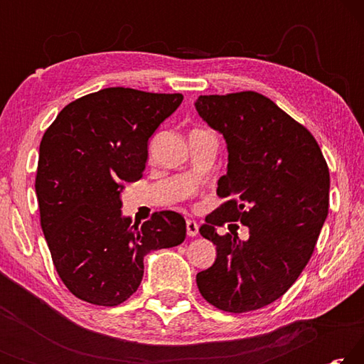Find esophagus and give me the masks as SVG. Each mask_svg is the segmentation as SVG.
I'll return each instance as SVG.
<instances>
[{"label":"esophagus","mask_w":364,"mask_h":364,"mask_svg":"<svg viewBox=\"0 0 364 364\" xmlns=\"http://www.w3.org/2000/svg\"><path fill=\"white\" fill-rule=\"evenodd\" d=\"M186 231H188V236L194 237V236H197V234H199V225H197L194 220H188L186 221Z\"/></svg>","instance_id":"esophagus-1"}]
</instances>
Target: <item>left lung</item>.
I'll return each mask as SVG.
<instances>
[{"mask_svg":"<svg viewBox=\"0 0 364 364\" xmlns=\"http://www.w3.org/2000/svg\"><path fill=\"white\" fill-rule=\"evenodd\" d=\"M194 106L226 141L217 194L230 197L199 228L217 260L197 273V287L223 311L258 310L284 295L310 260L328 217L329 168L311 133L263 95L199 96ZM228 220L250 228L247 242L219 236Z\"/></svg>","mask_w":364,"mask_h":364,"instance_id":"left-lung-1","label":"left lung"}]
</instances>
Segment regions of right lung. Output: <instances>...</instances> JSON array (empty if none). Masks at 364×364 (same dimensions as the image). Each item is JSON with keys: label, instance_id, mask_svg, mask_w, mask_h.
Returning a JSON list of instances; mask_svg holds the SVG:
<instances>
[{"label": "right lung", "instance_id": "1", "mask_svg": "<svg viewBox=\"0 0 364 364\" xmlns=\"http://www.w3.org/2000/svg\"><path fill=\"white\" fill-rule=\"evenodd\" d=\"M183 95L104 88L60 110L43 134L35 191L53 263L88 304L115 306L136 292L144 257L186 237L180 213L138 226L122 215L123 183L143 176L147 143Z\"/></svg>", "mask_w": 364, "mask_h": 364}]
</instances>
